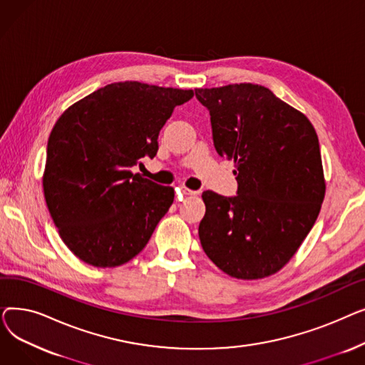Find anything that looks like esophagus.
<instances>
[{
    "mask_svg": "<svg viewBox=\"0 0 365 365\" xmlns=\"http://www.w3.org/2000/svg\"><path fill=\"white\" fill-rule=\"evenodd\" d=\"M182 192H183V195H198L200 190H194V189H189L186 186H182Z\"/></svg>",
    "mask_w": 365,
    "mask_h": 365,
    "instance_id": "obj_1",
    "label": "esophagus"
}]
</instances>
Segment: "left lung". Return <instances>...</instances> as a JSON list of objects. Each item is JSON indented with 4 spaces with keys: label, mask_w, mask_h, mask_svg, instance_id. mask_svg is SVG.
I'll return each instance as SVG.
<instances>
[{
    "label": "left lung",
    "mask_w": 365,
    "mask_h": 365,
    "mask_svg": "<svg viewBox=\"0 0 365 365\" xmlns=\"http://www.w3.org/2000/svg\"><path fill=\"white\" fill-rule=\"evenodd\" d=\"M210 110L215 148L234 161L237 197L202 192V250L238 279L277 274L309 234L325 195L317 131L263 86L195 88Z\"/></svg>",
    "instance_id": "8db88e82"
}]
</instances>
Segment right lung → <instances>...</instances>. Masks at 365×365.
Returning a JSON list of instances; mask_svg holds the SVG:
<instances>
[{
  "label": "right lung",
  "instance_id": "right-lung-1",
  "mask_svg": "<svg viewBox=\"0 0 365 365\" xmlns=\"http://www.w3.org/2000/svg\"><path fill=\"white\" fill-rule=\"evenodd\" d=\"M192 90L139 81L108 84L56 121L43 175L51 219L69 250L96 267L138 256L175 200V189L131 173L158 150V134Z\"/></svg>",
  "mask_w": 365,
  "mask_h": 365
}]
</instances>
